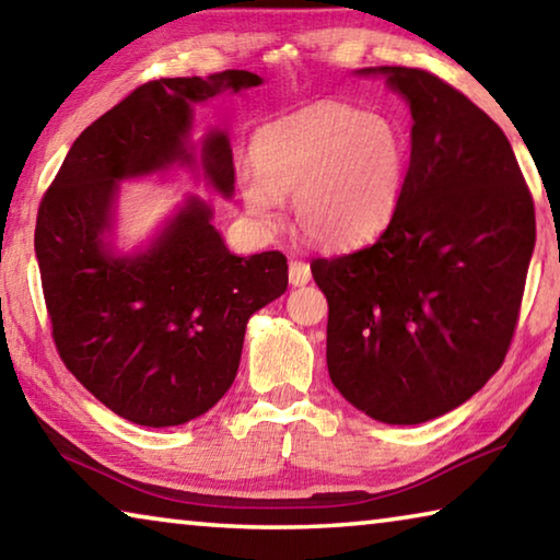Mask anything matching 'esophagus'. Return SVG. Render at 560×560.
Instances as JSON below:
<instances>
[{
  "mask_svg": "<svg viewBox=\"0 0 560 560\" xmlns=\"http://www.w3.org/2000/svg\"><path fill=\"white\" fill-rule=\"evenodd\" d=\"M311 279V267L306 261H291L289 264V281L291 287H303Z\"/></svg>",
  "mask_w": 560,
  "mask_h": 560,
  "instance_id": "esophagus-1",
  "label": "esophagus"
}]
</instances>
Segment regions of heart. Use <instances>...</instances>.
<instances>
[{
    "label": "heart",
    "mask_w": 560,
    "mask_h": 560,
    "mask_svg": "<svg viewBox=\"0 0 560 560\" xmlns=\"http://www.w3.org/2000/svg\"><path fill=\"white\" fill-rule=\"evenodd\" d=\"M257 173L240 179L246 214L279 222L291 197L299 230L324 246H355L381 234L400 205L407 143L400 128L350 103L316 101L257 130Z\"/></svg>",
    "instance_id": "obj_1"
}]
</instances>
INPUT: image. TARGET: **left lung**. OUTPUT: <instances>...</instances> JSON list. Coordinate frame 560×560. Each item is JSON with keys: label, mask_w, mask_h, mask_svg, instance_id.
Instances as JSON below:
<instances>
[{"label": "left lung", "mask_w": 560, "mask_h": 560, "mask_svg": "<svg viewBox=\"0 0 560 560\" xmlns=\"http://www.w3.org/2000/svg\"><path fill=\"white\" fill-rule=\"evenodd\" d=\"M383 73L410 103L400 205L377 242L311 273L328 299V375L360 412L420 424L467 402L504 363L536 244L534 200L485 110L438 75Z\"/></svg>", "instance_id": "8db88e82"}]
</instances>
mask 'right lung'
Returning a JSON list of instances; mask_svg holds the SVG:
<instances>
[{"label": "right lung", "instance_id": "obj_1", "mask_svg": "<svg viewBox=\"0 0 560 560\" xmlns=\"http://www.w3.org/2000/svg\"><path fill=\"white\" fill-rule=\"evenodd\" d=\"M259 83L249 71L143 83L73 140L44 192L34 249L56 350L122 420L173 428L214 407L234 383L246 320L287 291V257H236L197 197L143 252L122 257L106 236L116 183L195 163L187 148L195 103ZM202 167L217 192L232 197L222 130L205 138Z\"/></svg>", "mask_w": 560, "mask_h": 560}]
</instances>
